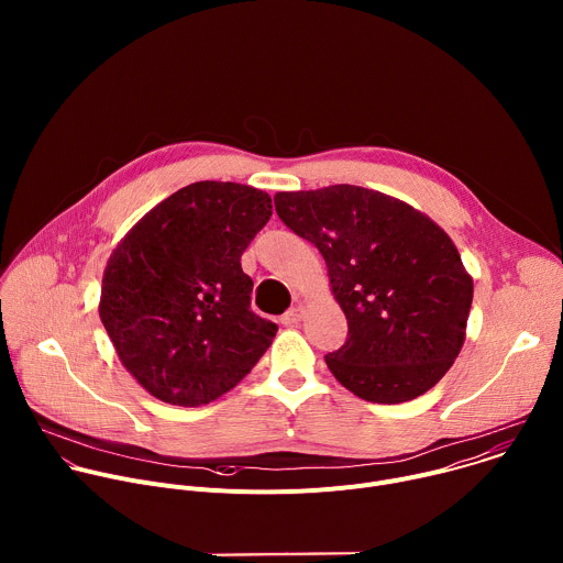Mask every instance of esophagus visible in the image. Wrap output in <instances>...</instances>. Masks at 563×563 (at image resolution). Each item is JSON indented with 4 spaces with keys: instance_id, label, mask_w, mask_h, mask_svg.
<instances>
[{
    "instance_id": "34e87169",
    "label": "esophagus",
    "mask_w": 563,
    "mask_h": 563,
    "mask_svg": "<svg viewBox=\"0 0 563 563\" xmlns=\"http://www.w3.org/2000/svg\"><path fill=\"white\" fill-rule=\"evenodd\" d=\"M300 318H302V309L300 307H291L289 311H285V316L280 318V323L285 328H294V325L300 323Z\"/></svg>"
}]
</instances>
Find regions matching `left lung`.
I'll list each match as a JSON object with an SVG mask.
<instances>
[{"label": "left lung", "mask_w": 563, "mask_h": 563, "mask_svg": "<svg viewBox=\"0 0 563 563\" xmlns=\"http://www.w3.org/2000/svg\"><path fill=\"white\" fill-rule=\"evenodd\" d=\"M278 218L325 258L347 318L325 356L369 404H404L434 387L465 341L472 278L450 235L385 194L334 185L274 196Z\"/></svg>", "instance_id": "8db88e82"}]
</instances>
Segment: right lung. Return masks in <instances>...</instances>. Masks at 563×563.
Instances as JSON below:
<instances>
[{"mask_svg":"<svg viewBox=\"0 0 563 563\" xmlns=\"http://www.w3.org/2000/svg\"><path fill=\"white\" fill-rule=\"evenodd\" d=\"M272 198L235 183H194L151 209L111 254L102 325L135 380L198 408L243 380L278 325L252 311L240 267L269 222Z\"/></svg>","mask_w":563,"mask_h":563,"instance_id":"add662e5","label":"right lung"}]
</instances>
